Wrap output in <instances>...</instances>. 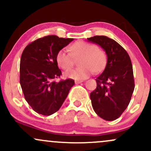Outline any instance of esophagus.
Returning a JSON list of instances; mask_svg holds the SVG:
<instances>
[{"mask_svg": "<svg viewBox=\"0 0 151 151\" xmlns=\"http://www.w3.org/2000/svg\"><path fill=\"white\" fill-rule=\"evenodd\" d=\"M74 82H75V84H80V83L83 82V80H76L75 81H74Z\"/></svg>", "mask_w": 151, "mask_h": 151, "instance_id": "obj_1", "label": "esophagus"}]
</instances>
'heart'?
<instances>
[{"instance_id": "heart-1", "label": "heart", "mask_w": 151, "mask_h": 151, "mask_svg": "<svg viewBox=\"0 0 151 151\" xmlns=\"http://www.w3.org/2000/svg\"><path fill=\"white\" fill-rule=\"evenodd\" d=\"M62 49L56 56L57 63L63 70H68L74 65V58L78 59L79 68L67 70L65 77L74 80H83L91 74L99 73L104 69L106 64V55L103 50L99 49L95 45L79 41L74 43L69 48Z\"/></svg>"}]
</instances>
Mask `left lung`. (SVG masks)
I'll return each instance as SVG.
<instances>
[{"label":"left lung","mask_w":151,"mask_h":151,"mask_svg":"<svg viewBox=\"0 0 151 151\" xmlns=\"http://www.w3.org/2000/svg\"><path fill=\"white\" fill-rule=\"evenodd\" d=\"M87 40L99 45L107 56L104 70L96 79V89L90 93L91 105L99 116L114 121L127 108L134 90L131 59L122 46L106 36L96 35Z\"/></svg>","instance_id":"left-lung-1"}]
</instances>
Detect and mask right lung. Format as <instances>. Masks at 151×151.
<instances>
[{"mask_svg": "<svg viewBox=\"0 0 151 151\" xmlns=\"http://www.w3.org/2000/svg\"><path fill=\"white\" fill-rule=\"evenodd\" d=\"M73 40L45 36L30 43L22 52L20 86L25 100L38 114L50 116L58 111L74 84L71 79L55 81L62 74L57 54Z\"/></svg>", "mask_w": 151, "mask_h": 151, "instance_id": "obj_1", "label": "right lung"}]
</instances>
